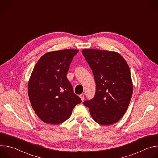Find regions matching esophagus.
<instances>
[{
	"mask_svg": "<svg viewBox=\"0 0 158 158\" xmlns=\"http://www.w3.org/2000/svg\"><path fill=\"white\" fill-rule=\"evenodd\" d=\"M79 97H80L81 99V100L83 101H84V95L83 94H82L79 95Z\"/></svg>",
	"mask_w": 158,
	"mask_h": 158,
	"instance_id": "1",
	"label": "esophagus"
}]
</instances>
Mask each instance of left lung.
Masks as SVG:
<instances>
[{
	"label": "left lung",
	"instance_id": "left-lung-1",
	"mask_svg": "<svg viewBox=\"0 0 158 158\" xmlns=\"http://www.w3.org/2000/svg\"><path fill=\"white\" fill-rule=\"evenodd\" d=\"M82 53L92 69L96 86L94 97L83 104L96 123L113 124L124 116L132 98L129 65L116 52L85 49Z\"/></svg>",
	"mask_w": 158,
	"mask_h": 158
}]
</instances>
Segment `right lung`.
<instances>
[{
    "instance_id": "add662e5",
    "label": "right lung",
    "mask_w": 158,
    "mask_h": 158,
    "mask_svg": "<svg viewBox=\"0 0 158 158\" xmlns=\"http://www.w3.org/2000/svg\"><path fill=\"white\" fill-rule=\"evenodd\" d=\"M79 50L65 49L44 54L35 64L28 82L32 107L44 123L59 124L68 119L82 102L74 93L66 75Z\"/></svg>"
}]
</instances>
